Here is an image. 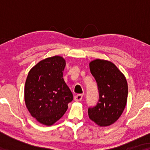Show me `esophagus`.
<instances>
[{
  "instance_id": "esophagus-1",
  "label": "esophagus",
  "mask_w": 150,
  "mask_h": 150,
  "mask_svg": "<svg viewBox=\"0 0 150 150\" xmlns=\"http://www.w3.org/2000/svg\"><path fill=\"white\" fill-rule=\"evenodd\" d=\"M82 97H83L82 94H77V95H75V97H74V99H75V101H80L82 99Z\"/></svg>"
}]
</instances>
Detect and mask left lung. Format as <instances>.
Here are the masks:
<instances>
[{"label":"left lung","mask_w":150,"mask_h":150,"mask_svg":"<svg viewBox=\"0 0 150 150\" xmlns=\"http://www.w3.org/2000/svg\"><path fill=\"white\" fill-rule=\"evenodd\" d=\"M97 82L99 99L88 108L89 118L100 126L113 124L121 116L128 99V84L123 74L111 62L96 59L89 63Z\"/></svg>","instance_id":"obj_1"}]
</instances>
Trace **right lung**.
I'll use <instances>...</instances> for the list:
<instances>
[{
  "instance_id": "obj_1",
  "label": "right lung",
  "mask_w": 150,
  "mask_h": 150,
  "mask_svg": "<svg viewBox=\"0 0 150 150\" xmlns=\"http://www.w3.org/2000/svg\"><path fill=\"white\" fill-rule=\"evenodd\" d=\"M65 59L55 56L42 60L29 72L25 101L32 117L43 125H51L64 115L73 99L63 80Z\"/></svg>"
}]
</instances>
